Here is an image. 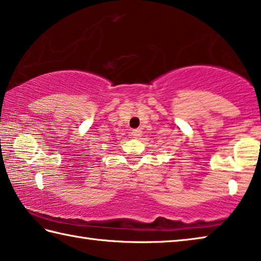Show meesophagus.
<instances>
[{
	"instance_id": "esophagus-1",
	"label": "esophagus",
	"mask_w": 261,
	"mask_h": 261,
	"mask_svg": "<svg viewBox=\"0 0 261 261\" xmlns=\"http://www.w3.org/2000/svg\"><path fill=\"white\" fill-rule=\"evenodd\" d=\"M131 135H132V137H134V138H139V137H141V130L140 129L132 130Z\"/></svg>"
}]
</instances>
